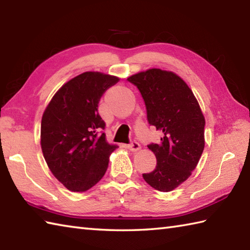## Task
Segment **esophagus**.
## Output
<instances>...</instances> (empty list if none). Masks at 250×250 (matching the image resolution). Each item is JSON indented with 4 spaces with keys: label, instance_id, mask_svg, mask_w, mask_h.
I'll return each instance as SVG.
<instances>
[{
    "label": "esophagus",
    "instance_id": "esophagus-1",
    "mask_svg": "<svg viewBox=\"0 0 250 250\" xmlns=\"http://www.w3.org/2000/svg\"><path fill=\"white\" fill-rule=\"evenodd\" d=\"M128 149L131 151H139L141 149V145L137 142H132L131 144L128 145Z\"/></svg>",
    "mask_w": 250,
    "mask_h": 250
}]
</instances>
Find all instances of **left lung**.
<instances>
[{"label":"left lung","mask_w":250,"mask_h":250,"mask_svg":"<svg viewBox=\"0 0 250 250\" xmlns=\"http://www.w3.org/2000/svg\"><path fill=\"white\" fill-rule=\"evenodd\" d=\"M128 81L144 99L149 125L163 133L159 144L148 145L157 166L143 178L156 190L168 192L198 166L205 145L203 113L188 84L173 72L150 68Z\"/></svg>","instance_id":"8db88e82"}]
</instances>
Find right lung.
Wrapping results in <instances>:
<instances>
[{"label":"right lung","instance_id":"right-lung-1","mask_svg":"<svg viewBox=\"0 0 250 250\" xmlns=\"http://www.w3.org/2000/svg\"><path fill=\"white\" fill-rule=\"evenodd\" d=\"M118 82L107 74L84 72L63 84L44 111L42 151L54 176L74 192L87 191L102 179L117 148L106 142L98 105Z\"/></svg>","mask_w":250,"mask_h":250}]
</instances>
